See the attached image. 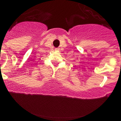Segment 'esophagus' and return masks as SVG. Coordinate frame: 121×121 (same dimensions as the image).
I'll return each mask as SVG.
<instances>
[{"label":"esophagus","mask_w":121,"mask_h":121,"mask_svg":"<svg viewBox=\"0 0 121 121\" xmlns=\"http://www.w3.org/2000/svg\"><path fill=\"white\" fill-rule=\"evenodd\" d=\"M56 51H59V48H56Z\"/></svg>","instance_id":"obj_1"}]
</instances>
